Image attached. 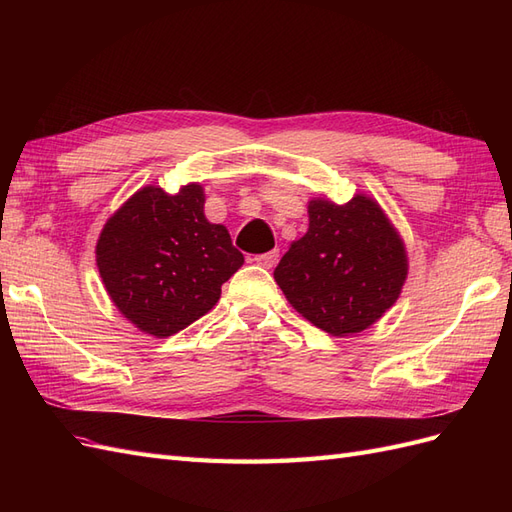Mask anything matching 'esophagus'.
Here are the masks:
<instances>
[{"label": "esophagus", "mask_w": 512, "mask_h": 512, "mask_svg": "<svg viewBox=\"0 0 512 512\" xmlns=\"http://www.w3.org/2000/svg\"><path fill=\"white\" fill-rule=\"evenodd\" d=\"M277 260H280V250H271L267 254H260V256L254 258L256 265L265 267V269H273L277 265Z\"/></svg>", "instance_id": "esophagus-1"}]
</instances>
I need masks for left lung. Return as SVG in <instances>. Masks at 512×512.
I'll return each mask as SVG.
<instances>
[{
	"label": "left lung",
	"instance_id": "left-lung-1",
	"mask_svg": "<svg viewBox=\"0 0 512 512\" xmlns=\"http://www.w3.org/2000/svg\"><path fill=\"white\" fill-rule=\"evenodd\" d=\"M309 228L290 243L273 277L297 312L335 337L361 333L399 299L408 256L399 232L374 198L346 205L314 198Z\"/></svg>",
	"mask_w": 512,
	"mask_h": 512
}]
</instances>
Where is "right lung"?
I'll list each match as a JSON object with an SVG mask.
<instances>
[{"instance_id":"obj_1","label":"right lung","mask_w":512,"mask_h":512,"mask_svg":"<svg viewBox=\"0 0 512 512\" xmlns=\"http://www.w3.org/2000/svg\"><path fill=\"white\" fill-rule=\"evenodd\" d=\"M96 262L108 297L138 329L175 335L218 303L222 284L243 265L226 226L205 218V192L147 185L104 224Z\"/></svg>"}]
</instances>
